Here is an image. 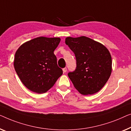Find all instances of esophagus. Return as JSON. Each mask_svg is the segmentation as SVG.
Segmentation results:
<instances>
[{"label":"esophagus","instance_id":"34e87169","mask_svg":"<svg viewBox=\"0 0 131 131\" xmlns=\"http://www.w3.org/2000/svg\"><path fill=\"white\" fill-rule=\"evenodd\" d=\"M66 71H67V68H63V72L64 73L66 72Z\"/></svg>","mask_w":131,"mask_h":131}]
</instances>
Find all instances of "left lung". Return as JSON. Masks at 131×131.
Listing matches in <instances>:
<instances>
[{
	"label": "left lung",
	"mask_w": 131,
	"mask_h": 131,
	"mask_svg": "<svg viewBox=\"0 0 131 131\" xmlns=\"http://www.w3.org/2000/svg\"><path fill=\"white\" fill-rule=\"evenodd\" d=\"M65 43L74 53L77 67L68 73L75 88L83 95L100 91L112 72V58L108 49L85 36L67 37Z\"/></svg>",
	"instance_id": "8db88e82"
}]
</instances>
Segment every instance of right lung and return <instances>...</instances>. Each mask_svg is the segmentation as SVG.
<instances>
[{
    "label": "right lung",
    "mask_w": 131,
    "mask_h": 131,
    "mask_svg": "<svg viewBox=\"0 0 131 131\" xmlns=\"http://www.w3.org/2000/svg\"><path fill=\"white\" fill-rule=\"evenodd\" d=\"M60 38L40 37L24 43L16 51L14 68L23 84L34 93H45L63 73L54 50Z\"/></svg>",
    "instance_id": "add662e5"
}]
</instances>
